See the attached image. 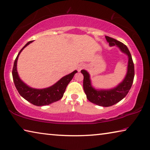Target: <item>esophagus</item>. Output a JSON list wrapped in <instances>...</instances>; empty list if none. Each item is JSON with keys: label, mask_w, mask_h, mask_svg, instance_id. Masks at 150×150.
Instances as JSON below:
<instances>
[{"label": "esophagus", "mask_w": 150, "mask_h": 150, "mask_svg": "<svg viewBox=\"0 0 150 150\" xmlns=\"http://www.w3.org/2000/svg\"><path fill=\"white\" fill-rule=\"evenodd\" d=\"M84 67V65H81V66H79V67H78V71H80Z\"/></svg>", "instance_id": "esophagus-1"}]
</instances>
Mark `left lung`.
Listing matches in <instances>:
<instances>
[{
    "instance_id": "1",
    "label": "left lung",
    "mask_w": 150,
    "mask_h": 150,
    "mask_svg": "<svg viewBox=\"0 0 150 150\" xmlns=\"http://www.w3.org/2000/svg\"><path fill=\"white\" fill-rule=\"evenodd\" d=\"M105 39L110 47H117L122 53L128 57L127 73L124 79L113 89H96L92 86L89 73L84 69L81 72L83 75V89L88 100L97 105L109 107L120 102L127 96L133 84L135 73L132 55L126 45L111 37L105 36Z\"/></svg>"
}]
</instances>
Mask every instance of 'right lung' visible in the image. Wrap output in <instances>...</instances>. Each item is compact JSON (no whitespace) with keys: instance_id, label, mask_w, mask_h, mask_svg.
I'll return each instance as SVG.
<instances>
[{"instance_id":"obj_1","label":"right lung","mask_w":150,"mask_h":150,"mask_svg":"<svg viewBox=\"0 0 150 150\" xmlns=\"http://www.w3.org/2000/svg\"><path fill=\"white\" fill-rule=\"evenodd\" d=\"M32 42L33 41L28 42L23 47L16 57L12 72L13 81L18 92L26 100L37 106L48 105L62 98L67 86L73 79L75 73H77V71L75 70L70 74L64 76L56 83L49 87L44 88V89H35L29 87L20 79L16 69V65H17L18 56L21 51Z\"/></svg>"}]
</instances>
